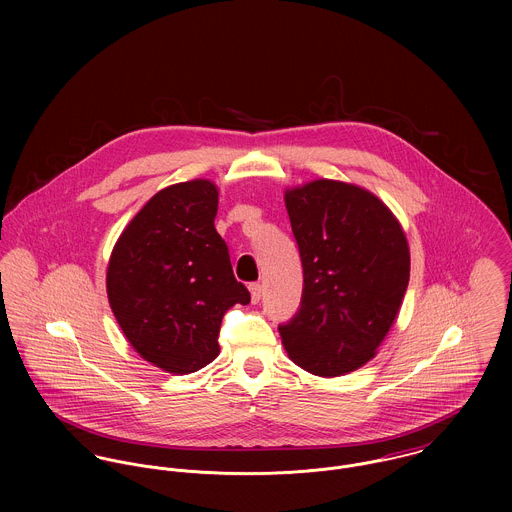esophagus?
Returning a JSON list of instances; mask_svg holds the SVG:
<instances>
[{"mask_svg":"<svg viewBox=\"0 0 512 512\" xmlns=\"http://www.w3.org/2000/svg\"><path fill=\"white\" fill-rule=\"evenodd\" d=\"M248 290H250L252 303H258V301H260V297H262V286H260V284H250V286H248Z\"/></svg>","mask_w":512,"mask_h":512,"instance_id":"34e87169","label":"esophagus"}]
</instances>
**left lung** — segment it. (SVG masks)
Segmentation results:
<instances>
[{
	"label": "left lung",
	"instance_id": "1",
	"mask_svg": "<svg viewBox=\"0 0 512 512\" xmlns=\"http://www.w3.org/2000/svg\"><path fill=\"white\" fill-rule=\"evenodd\" d=\"M284 199L303 266L299 309L278 327L284 347L315 376L353 372L376 355L400 311L410 280L406 234L359 185L317 179Z\"/></svg>",
	"mask_w": 512,
	"mask_h": 512
}]
</instances>
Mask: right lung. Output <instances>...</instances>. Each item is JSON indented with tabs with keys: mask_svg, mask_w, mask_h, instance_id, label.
<instances>
[{
	"mask_svg": "<svg viewBox=\"0 0 512 512\" xmlns=\"http://www.w3.org/2000/svg\"><path fill=\"white\" fill-rule=\"evenodd\" d=\"M219 189L209 179L155 193L120 234L106 272L118 325L147 363L189 374L219 357L224 313L250 303L215 228Z\"/></svg>",
	"mask_w": 512,
	"mask_h": 512,
	"instance_id": "1",
	"label": "right lung"
}]
</instances>
